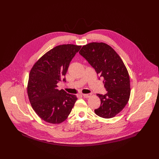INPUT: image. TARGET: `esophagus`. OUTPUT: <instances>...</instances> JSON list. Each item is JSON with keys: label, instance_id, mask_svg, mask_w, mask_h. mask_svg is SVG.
Returning <instances> with one entry per match:
<instances>
[{"label": "esophagus", "instance_id": "obj_1", "mask_svg": "<svg viewBox=\"0 0 159 159\" xmlns=\"http://www.w3.org/2000/svg\"><path fill=\"white\" fill-rule=\"evenodd\" d=\"M82 96L85 98H88L90 97V96H91V94H83Z\"/></svg>", "mask_w": 159, "mask_h": 159}]
</instances>
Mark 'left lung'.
<instances>
[{
	"instance_id": "1",
	"label": "left lung",
	"mask_w": 159,
	"mask_h": 159,
	"mask_svg": "<svg viewBox=\"0 0 159 159\" xmlns=\"http://www.w3.org/2000/svg\"><path fill=\"white\" fill-rule=\"evenodd\" d=\"M104 79L105 94H97L101 105L96 114L104 118L115 116L125 107L130 96V81L126 68L120 56L108 44L90 43L82 47L79 52Z\"/></svg>"
}]
</instances>
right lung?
Returning a JSON list of instances; mask_svg holds the SVG:
<instances>
[{
	"mask_svg": "<svg viewBox=\"0 0 159 159\" xmlns=\"http://www.w3.org/2000/svg\"><path fill=\"white\" fill-rule=\"evenodd\" d=\"M81 46L59 45L45 53L30 72L28 94L32 107L46 122L58 124L70 115L77 98L59 90L58 83L66 82L70 63Z\"/></svg>",
	"mask_w": 159,
	"mask_h": 159,
	"instance_id": "right-lung-1",
	"label": "right lung"
}]
</instances>
